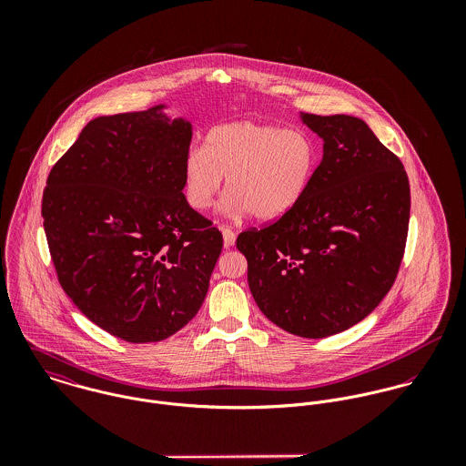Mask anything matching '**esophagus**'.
Returning <instances> with one entry per match:
<instances>
[{
	"instance_id": "esophagus-1",
	"label": "esophagus",
	"mask_w": 466,
	"mask_h": 466,
	"mask_svg": "<svg viewBox=\"0 0 466 466\" xmlns=\"http://www.w3.org/2000/svg\"><path fill=\"white\" fill-rule=\"evenodd\" d=\"M222 231V238H224V248H231V246H235V233L229 229V228H222L220 229Z\"/></svg>"
}]
</instances>
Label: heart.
I'll return each mask as SVG.
<instances>
[{
    "label": "heart",
    "instance_id": "1",
    "mask_svg": "<svg viewBox=\"0 0 466 466\" xmlns=\"http://www.w3.org/2000/svg\"><path fill=\"white\" fill-rule=\"evenodd\" d=\"M318 159V143L305 131L249 120L220 124L208 131L204 148L192 147L185 154V198L190 208L204 211L226 177L220 213L274 220L305 198Z\"/></svg>",
    "mask_w": 466,
    "mask_h": 466
}]
</instances>
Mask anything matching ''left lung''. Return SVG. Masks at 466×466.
<instances>
[{"label":"left lung","mask_w":466,"mask_h":466,"mask_svg":"<svg viewBox=\"0 0 466 466\" xmlns=\"http://www.w3.org/2000/svg\"><path fill=\"white\" fill-rule=\"evenodd\" d=\"M323 157L299 204L238 235L251 294L285 332L321 339L370 316L395 283L410 192L399 157L348 115L299 113Z\"/></svg>","instance_id":"1"}]
</instances>
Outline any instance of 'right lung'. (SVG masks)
Wrapping results in <instances>:
<instances>
[{
    "label": "right lung",
    "mask_w": 466,
    "mask_h": 466,
    "mask_svg": "<svg viewBox=\"0 0 466 466\" xmlns=\"http://www.w3.org/2000/svg\"><path fill=\"white\" fill-rule=\"evenodd\" d=\"M159 104L91 120L52 168L43 226L76 309L127 342H156L199 312L222 235L183 194L192 122Z\"/></svg>",
    "instance_id": "right-lung-1"
}]
</instances>
